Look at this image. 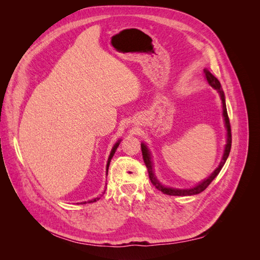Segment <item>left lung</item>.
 Masks as SVG:
<instances>
[{
  "instance_id": "obj_1",
  "label": "left lung",
  "mask_w": 260,
  "mask_h": 260,
  "mask_svg": "<svg viewBox=\"0 0 260 260\" xmlns=\"http://www.w3.org/2000/svg\"><path fill=\"white\" fill-rule=\"evenodd\" d=\"M205 77L208 81V83L212 86V88L218 90L219 94H220V98H221L222 101V108H223V117H224V122H225V128L228 131V135H226V145L224 148V153L222 156V160L221 162L219 164L218 168L212 172L210 175V177H208L206 180H204L203 182H201L199 185H196L192 188H187V190H179V188H171V187H166L161 185L157 179L154 176V171H153V167H152V160H151V155H149V152L147 147L142 143L141 144V149H142V155H143V160L145 162V166L147 168L148 171V177L149 180H151V182L153 183V185H155V187L157 190L161 191L164 194H167V195H175V196H185V195H195V194H199L201 192H203L205 188L211 183V181L214 180L218 174L221 170V168L223 167V165L228 158V156L230 154L231 151V143H232V137H231V125H230V120H229V116H228V112H226V107H225V100H224V93L221 89V84H220L219 80L217 78L210 74L208 70H205Z\"/></svg>"
}]
</instances>
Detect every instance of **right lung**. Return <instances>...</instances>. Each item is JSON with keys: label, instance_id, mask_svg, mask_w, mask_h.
Returning a JSON list of instances; mask_svg holds the SVG:
<instances>
[{"label": "right lung", "instance_id": "right-lung-1", "mask_svg": "<svg viewBox=\"0 0 260 260\" xmlns=\"http://www.w3.org/2000/svg\"><path fill=\"white\" fill-rule=\"evenodd\" d=\"M119 143H120V141H118V142L114 145V147H113V149H112V152H111V155H109V157H108V161H107V165H106V175H107V171H108L109 162H111L112 157L114 156V154H115V152H116V149H117L118 145H119ZM99 200H100V198H96V199H94V200H92V201H89L88 203H94V202H96V201H99ZM84 203H86V202H83V204H84Z\"/></svg>", "mask_w": 260, "mask_h": 260}]
</instances>
